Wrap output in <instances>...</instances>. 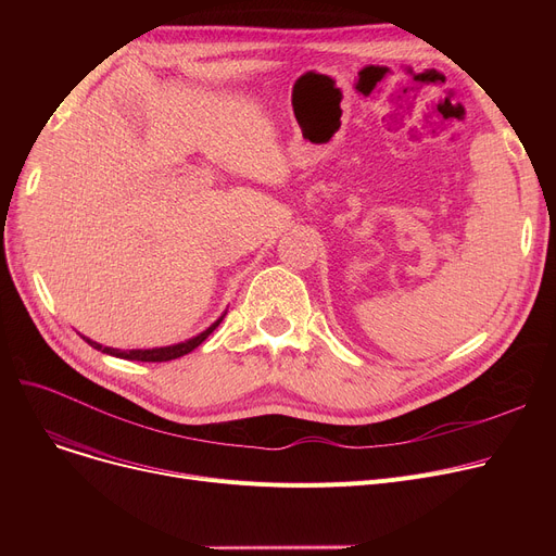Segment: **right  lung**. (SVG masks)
<instances>
[{
    "instance_id": "right-lung-1",
    "label": "right lung",
    "mask_w": 556,
    "mask_h": 556,
    "mask_svg": "<svg viewBox=\"0 0 556 556\" xmlns=\"http://www.w3.org/2000/svg\"><path fill=\"white\" fill-rule=\"evenodd\" d=\"M223 317H225V313L216 319V323H214L212 327H207V329H204L202 333H198V336H193V338H189V340H185V342L168 344V346H155V349H128V352H122V349L103 346V344H99V342H94V340H90V338H85V336H83V340H85L87 344H90V346L99 349V352L110 354V356H116V358H124V361L166 363V361H175V358H180V356H185V354L193 352V349H195L198 344H202L204 340H207V338H210V333H212V331L223 323Z\"/></svg>"
}]
</instances>
